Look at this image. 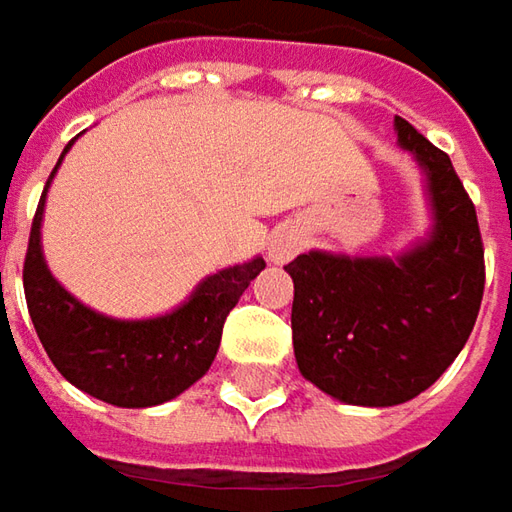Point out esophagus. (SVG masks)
<instances>
[{"instance_id":"34e87169","label":"esophagus","mask_w":512,"mask_h":512,"mask_svg":"<svg viewBox=\"0 0 512 512\" xmlns=\"http://www.w3.org/2000/svg\"><path fill=\"white\" fill-rule=\"evenodd\" d=\"M297 252V238H291V235H277L272 240V260L274 263H286L291 255Z\"/></svg>"}]
</instances>
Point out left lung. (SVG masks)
<instances>
[{
    "label": "left lung",
    "mask_w": 512,
    "mask_h": 512,
    "mask_svg": "<svg viewBox=\"0 0 512 512\" xmlns=\"http://www.w3.org/2000/svg\"><path fill=\"white\" fill-rule=\"evenodd\" d=\"M399 144L428 175L433 232L408 255L291 260V340L300 374L348 405H399L459 357L485 294L476 206L450 158L405 118Z\"/></svg>",
    "instance_id": "obj_1"
}]
</instances>
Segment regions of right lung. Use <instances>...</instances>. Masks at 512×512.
<instances>
[{"instance_id":"obj_1","label":"right lung","mask_w":512,"mask_h":512,"mask_svg":"<svg viewBox=\"0 0 512 512\" xmlns=\"http://www.w3.org/2000/svg\"><path fill=\"white\" fill-rule=\"evenodd\" d=\"M67 150L70 144L64 147V152ZM47 186L30 226L22 280L30 320L50 362L84 394L118 408H150L184 394L192 382L209 371L221 345L226 314L235 309L240 294L266 269V260L255 257L243 266L206 277L189 303L167 317H104L67 294L47 272L39 246Z\"/></svg>"}]
</instances>
